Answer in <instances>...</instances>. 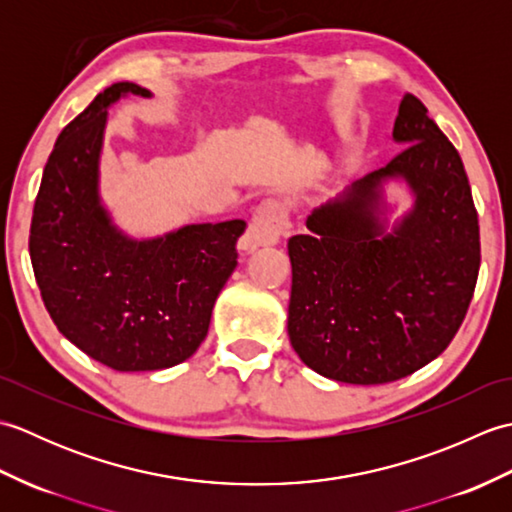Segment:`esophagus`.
<instances>
[{
    "label": "esophagus",
    "mask_w": 512,
    "mask_h": 512,
    "mask_svg": "<svg viewBox=\"0 0 512 512\" xmlns=\"http://www.w3.org/2000/svg\"><path fill=\"white\" fill-rule=\"evenodd\" d=\"M290 228L288 220V206L281 200H264L257 206V211L253 213L248 222V228L244 237L239 239V248L246 250H255L259 246H270L279 242V237L284 235Z\"/></svg>",
    "instance_id": "34e87169"
}]
</instances>
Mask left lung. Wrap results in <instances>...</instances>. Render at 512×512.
I'll list each match as a JSON object with an SVG mask.
<instances>
[{"instance_id":"1","label":"left lung","mask_w":512,"mask_h":512,"mask_svg":"<svg viewBox=\"0 0 512 512\" xmlns=\"http://www.w3.org/2000/svg\"><path fill=\"white\" fill-rule=\"evenodd\" d=\"M394 140L407 145L288 239V336L314 372L350 385L400 380L447 350L480 273V224L462 158L413 94ZM405 177L414 209L387 232L379 187Z\"/></svg>"}]
</instances>
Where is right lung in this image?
Returning a JSON list of instances; mask_svg holds the SVG:
<instances>
[{"label":"right lung","instance_id":"obj_1","mask_svg":"<svg viewBox=\"0 0 512 512\" xmlns=\"http://www.w3.org/2000/svg\"><path fill=\"white\" fill-rule=\"evenodd\" d=\"M136 83H114L63 127L30 222V262L57 330L116 372L173 367L209 332L237 266L244 220L191 224L147 242L125 237L99 202L107 107Z\"/></svg>","mask_w":512,"mask_h":512}]
</instances>
